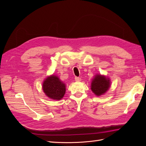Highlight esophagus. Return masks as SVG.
Returning a JSON list of instances; mask_svg holds the SVG:
<instances>
[{
  "label": "esophagus",
  "mask_w": 146,
  "mask_h": 146,
  "mask_svg": "<svg viewBox=\"0 0 146 146\" xmlns=\"http://www.w3.org/2000/svg\"><path fill=\"white\" fill-rule=\"evenodd\" d=\"M75 80H76V82H80V81H81V78L78 77H75Z\"/></svg>",
  "instance_id": "1"
}]
</instances>
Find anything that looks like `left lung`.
<instances>
[{
  "label": "left lung",
  "instance_id": "obj_1",
  "mask_svg": "<svg viewBox=\"0 0 146 146\" xmlns=\"http://www.w3.org/2000/svg\"><path fill=\"white\" fill-rule=\"evenodd\" d=\"M110 86L109 78L101 75H97L91 83V90L97 96L105 93Z\"/></svg>",
  "mask_w": 146,
  "mask_h": 146
}]
</instances>
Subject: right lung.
I'll use <instances>...</instances> for the list:
<instances>
[{
	"label": "right lung",
	"instance_id": "obj_1",
	"mask_svg": "<svg viewBox=\"0 0 146 146\" xmlns=\"http://www.w3.org/2000/svg\"><path fill=\"white\" fill-rule=\"evenodd\" d=\"M42 89L46 95L54 100H60L66 92V86L60 78L55 76L48 77L44 81Z\"/></svg>",
	"mask_w": 146,
	"mask_h": 146
}]
</instances>
